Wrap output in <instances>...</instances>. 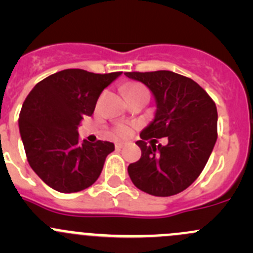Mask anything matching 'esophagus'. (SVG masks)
Here are the masks:
<instances>
[{"label":"esophagus","instance_id":"1","mask_svg":"<svg viewBox=\"0 0 253 253\" xmlns=\"http://www.w3.org/2000/svg\"><path fill=\"white\" fill-rule=\"evenodd\" d=\"M125 144H126V143H124V142H116V143H115V147H116V149H121V148L125 147Z\"/></svg>","mask_w":253,"mask_h":253}]
</instances>
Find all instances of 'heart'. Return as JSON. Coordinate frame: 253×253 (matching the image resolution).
Here are the masks:
<instances>
[{"label":"heart","instance_id":"heart-1","mask_svg":"<svg viewBox=\"0 0 253 253\" xmlns=\"http://www.w3.org/2000/svg\"><path fill=\"white\" fill-rule=\"evenodd\" d=\"M139 90H145V88L142 85V84L131 83L126 86L127 94H131V93H134V91H139ZM115 132H116L119 136H127V134L129 133V127L127 126V125L120 124L115 127Z\"/></svg>","mask_w":253,"mask_h":253}]
</instances>
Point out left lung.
Listing matches in <instances>:
<instances>
[{
    "label": "left lung",
    "mask_w": 253,
    "mask_h": 253,
    "mask_svg": "<svg viewBox=\"0 0 253 253\" xmlns=\"http://www.w3.org/2000/svg\"><path fill=\"white\" fill-rule=\"evenodd\" d=\"M125 75L145 84L157 101L154 120L136 142L142 155L128 165L129 177L152 196L177 195L195 182L211 157L218 137L215 103L200 84L171 71ZM163 136L168 144L155 146L151 138Z\"/></svg>",
    "instance_id": "8db88e82"
}]
</instances>
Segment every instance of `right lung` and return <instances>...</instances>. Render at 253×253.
Returning <instances> with one entry per match:
<instances>
[{"mask_svg":"<svg viewBox=\"0 0 253 253\" xmlns=\"http://www.w3.org/2000/svg\"><path fill=\"white\" fill-rule=\"evenodd\" d=\"M121 73L63 70L39 82L25 98L18 122L28 163L53 190L79 192L100 176L114 143L81 141L78 126Z\"/></svg>","mask_w":253,"mask_h":253,"instance_id":"1","label":"right lung"}]
</instances>
